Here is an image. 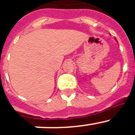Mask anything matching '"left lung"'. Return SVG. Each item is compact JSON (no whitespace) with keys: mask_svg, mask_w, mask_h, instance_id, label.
Listing matches in <instances>:
<instances>
[{"mask_svg":"<svg viewBox=\"0 0 135 135\" xmlns=\"http://www.w3.org/2000/svg\"><path fill=\"white\" fill-rule=\"evenodd\" d=\"M115 40H116V41H117V40H116V38H115Z\"/></svg>","mask_w":135,"mask_h":135,"instance_id":"1","label":"left lung"}]
</instances>
